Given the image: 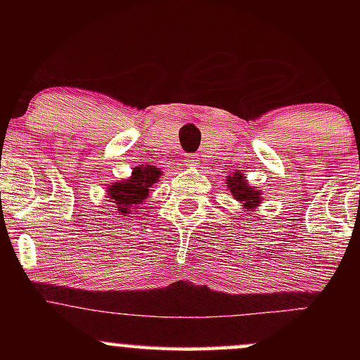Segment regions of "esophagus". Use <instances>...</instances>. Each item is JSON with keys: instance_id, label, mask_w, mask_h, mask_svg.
Masks as SVG:
<instances>
[{"instance_id": "obj_1", "label": "esophagus", "mask_w": 360, "mask_h": 360, "mask_svg": "<svg viewBox=\"0 0 360 360\" xmlns=\"http://www.w3.org/2000/svg\"><path fill=\"white\" fill-rule=\"evenodd\" d=\"M184 162L188 164V166H196V164H198V157L194 155V154H188V155H186Z\"/></svg>"}]
</instances>
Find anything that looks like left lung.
<instances>
[{
  "label": "left lung",
  "instance_id": "obj_1",
  "mask_svg": "<svg viewBox=\"0 0 360 360\" xmlns=\"http://www.w3.org/2000/svg\"><path fill=\"white\" fill-rule=\"evenodd\" d=\"M229 186H230V191H232V194L235 196V200L242 201L247 210L255 208V206L260 203V196H259L260 193L249 188L242 174H233V177H229Z\"/></svg>",
  "mask_w": 360,
  "mask_h": 360
}]
</instances>
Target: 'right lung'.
<instances>
[{
    "instance_id": "right-lung-1",
    "label": "right lung",
    "mask_w": 360,
    "mask_h": 360,
    "mask_svg": "<svg viewBox=\"0 0 360 360\" xmlns=\"http://www.w3.org/2000/svg\"><path fill=\"white\" fill-rule=\"evenodd\" d=\"M162 172L155 166H139L134 169L131 177L122 183H115L108 188L110 198L117 205L120 213H128L148 196V189L154 186Z\"/></svg>"
}]
</instances>
